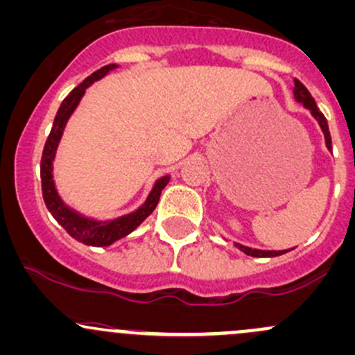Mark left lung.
I'll return each instance as SVG.
<instances>
[{"instance_id": "1", "label": "left lung", "mask_w": 355, "mask_h": 355, "mask_svg": "<svg viewBox=\"0 0 355 355\" xmlns=\"http://www.w3.org/2000/svg\"><path fill=\"white\" fill-rule=\"evenodd\" d=\"M293 95H294V100H296L297 103H301L304 109H308L309 114L313 115V119L318 122L320 129H322L323 136H325L327 149H328V151H331V137H330V130H328L325 115L320 112L318 107H316L315 98L311 96V93L306 89V87L303 83H301L300 80H294ZM234 246H236L238 250H241V252L246 253V255H250V257H279V255H284V253L293 250V248H289V250H259V248H250V246H245L241 243H234Z\"/></svg>"}]
</instances>
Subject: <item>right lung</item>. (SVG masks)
Instances as JSON below:
<instances>
[{"mask_svg":"<svg viewBox=\"0 0 355 355\" xmlns=\"http://www.w3.org/2000/svg\"><path fill=\"white\" fill-rule=\"evenodd\" d=\"M117 68V64L103 66V68H100L93 74H89L83 83L78 85V87L62 100L61 107H59L58 114H55L54 117V124H52L51 134L46 141V146H44L42 159H40V180H42L44 202H46L47 209H49L52 218L68 231L69 236H73L74 240L80 241V243L89 246H109L112 243H115L117 240H121V238L128 236L129 233H132V231L136 230L153 211H155L156 204H158L159 200V196H162V190L165 189L168 182H170V175L159 177L158 180L155 182L151 190H149L146 200H144L139 207L130 211L129 214H122L119 216V218L112 219H96L92 218V216H85L83 212L68 206V204L64 202V199L61 197V193L58 192V187H55L54 182V159L55 153H58L59 143H61L62 134H64L66 124H68L69 117L73 115V112L76 110V107L80 105L87 88H89L95 81L102 80V78L107 76L110 71Z\"/></svg>","mask_w":355,"mask_h":355,"instance_id":"right-lung-1","label":"right lung"}]
</instances>
